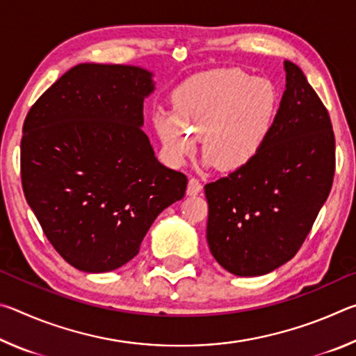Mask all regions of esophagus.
Returning <instances> with one entry per match:
<instances>
[{
  "instance_id": "34e87169",
  "label": "esophagus",
  "mask_w": 356,
  "mask_h": 356,
  "mask_svg": "<svg viewBox=\"0 0 356 356\" xmlns=\"http://www.w3.org/2000/svg\"><path fill=\"white\" fill-rule=\"evenodd\" d=\"M201 190H202V185L200 180H197L196 177H190L188 186H186V195L195 196V195H197V193H201Z\"/></svg>"
}]
</instances>
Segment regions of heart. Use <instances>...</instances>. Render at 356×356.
<instances>
[{
    "mask_svg": "<svg viewBox=\"0 0 356 356\" xmlns=\"http://www.w3.org/2000/svg\"><path fill=\"white\" fill-rule=\"evenodd\" d=\"M276 113L278 92L272 81L240 69H222L182 84L176 111H156L154 124L172 165L190 160L201 138L206 165L237 171L261 154Z\"/></svg>",
    "mask_w": 356,
    "mask_h": 356,
    "instance_id": "b5f03b06",
    "label": "heart"
}]
</instances>
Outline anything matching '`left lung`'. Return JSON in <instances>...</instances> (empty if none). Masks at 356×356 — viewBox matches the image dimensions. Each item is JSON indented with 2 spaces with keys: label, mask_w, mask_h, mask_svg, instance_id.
<instances>
[{
  "label": "left lung",
  "mask_w": 356,
  "mask_h": 356,
  "mask_svg": "<svg viewBox=\"0 0 356 356\" xmlns=\"http://www.w3.org/2000/svg\"><path fill=\"white\" fill-rule=\"evenodd\" d=\"M284 69L286 91L261 154L204 186L210 252L237 276H261L291 261L333 185L330 114L298 65L286 61Z\"/></svg>",
  "instance_id": "obj_1"
}]
</instances>
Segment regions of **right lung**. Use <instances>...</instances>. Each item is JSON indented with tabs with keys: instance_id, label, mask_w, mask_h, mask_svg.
<instances>
[{
	"instance_id": "right-lung-1",
	"label": "right lung",
	"mask_w": 356,
	"mask_h": 356,
	"mask_svg": "<svg viewBox=\"0 0 356 356\" xmlns=\"http://www.w3.org/2000/svg\"><path fill=\"white\" fill-rule=\"evenodd\" d=\"M152 91L141 67L78 64L26 114L23 193L48 242L81 272L131 261L156 216L185 195V174L161 165L141 130Z\"/></svg>"
}]
</instances>
